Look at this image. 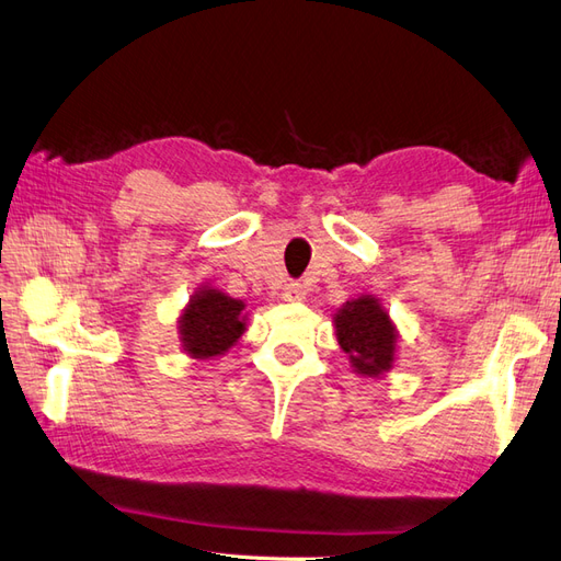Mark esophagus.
Instances as JSON below:
<instances>
[{
    "instance_id": "1",
    "label": "esophagus",
    "mask_w": 561,
    "mask_h": 561,
    "mask_svg": "<svg viewBox=\"0 0 561 561\" xmlns=\"http://www.w3.org/2000/svg\"><path fill=\"white\" fill-rule=\"evenodd\" d=\"M282 298H284V300H289V304H298V300H304V298H306L304 284H298V282L286 284V286H284V294H282Z\"/></svg>"
}]
</instances>
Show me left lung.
I'll return each mask as SVG.
<instances>
[{
	"label": "left lung",
	"mask_w": 561,
	"mask_h": 561,
	"mask_svg": "<svg viewBox=\"0 0 561 561\" xmlns=\"http://www.w3.org/2000/svg\"><path fill=\"white\" fill-rule=\"evenodd\" d=\"M336 339L343 353L348 355L357 375L379 377L391 369L396 355V329L377 298L363 296L348 300L336 318Z\"/></svg>",
	"instance_id": "8db88e82"
}]
</instances>
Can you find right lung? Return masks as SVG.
<instances>
[{
  "instance_id": "add662e5",
  "label": "right lung",
  "mask_w": 561,
  "mask_h": 561,
  "mask_svg": "<svg viewBox=\"0 0 561 561\" xmlns=\"http://www.w3.org/2000/svg\"><path fill=\"white\" fill-rule=\"evenodd\" d=\"M243 304L229 298L218 289H204L192 296L180 318V334L184 351L198 360L222 355L232 348L247 329L243 322Z\"/></svg>"
}]
</instances>
